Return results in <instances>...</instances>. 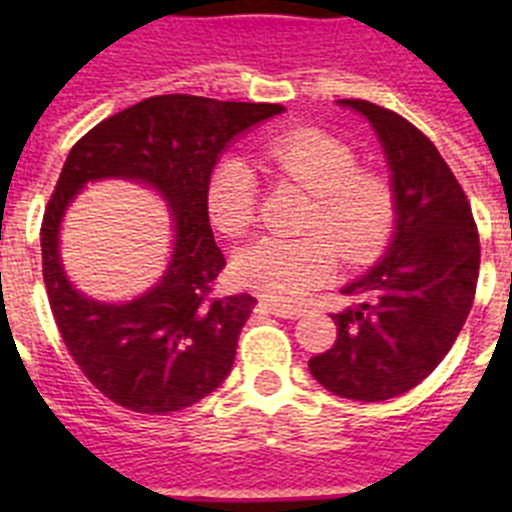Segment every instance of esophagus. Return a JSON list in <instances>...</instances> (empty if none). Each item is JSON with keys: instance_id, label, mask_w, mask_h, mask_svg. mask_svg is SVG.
Returning a JSON list of instances; mask_svg holds the SVG:
<instances>
[{"instance_id": "esophagus-1", "label": "esophagus", "mask_w": 512, "mask_h": 512, "mask_svg": "<svg viewBox=\"0 0 512 512\" xmlns=\"http://www.w3.org/2000/svg\"><path fill=\"white\" fill-rule=\"evenodd\" d=\"M266 310L271 312V315H277V318H300L302 312V305H284V302H264Z\"/></svg>"}]
</instances>
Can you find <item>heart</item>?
I'll return each mask as SVG.
<instances>
[{
    "label": "heart",
    "instance_id": "b5f03b06",
    "mask_svg": "<svg viewBox=\"0 0 512 512\" xmlns=\"http://www.w3.org/2000/svg\"><path fill=\"white\" fill-rule=\"evenodd\" d=\"M259 161L271 176L315 194L305 238H259L238 251L233 277L241 287L277 302L302 300L323 287L338 259L372 264L397 225V197L384 176L361 171L354 148L315 128H292L259 143ZM212 225L223 235H243L256 220L259 182L241 158L212 169L205 189Z\"/></svg>",
    "mask_w": 512,
    "mask_h": 512
}]
</instances>
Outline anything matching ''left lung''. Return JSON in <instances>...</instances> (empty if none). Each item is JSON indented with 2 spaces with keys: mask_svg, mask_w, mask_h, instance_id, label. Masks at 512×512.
I'll return each instance as SVG.
<instances>
[{
  "mask_svg": "<svg viewBox=\"0 0 512 512\" xmlns=\"http://www.w3.org/2000/svg\"><path fill=\"white\" fill-rule=\"evenodd\" d=\"M341 104L382 140L397 228L387 256L343 287L356 302L333 315L336 343L307 366L333 395L382 402L413 390L454 346L477 292L479 233L454 171L413 122L366 99Z\"/></svg>",
  "mask_w": 512,
  "mask_h": 512,
  "instance_id": "8db88e82",
  "label": "left lung"
}]
</instances>
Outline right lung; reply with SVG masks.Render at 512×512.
<instances>
[{"label":"right lung","mask_w":512,"mask_h":512,"mask_svg":"<svg viewBox=\"0 0 512 512\" xmlns=\"http://www.w3.org/2000/svg\"><path fill=\"white\" fill-rule=\"evenodd\" d=\"M282 110L161 94L107 117L71 148L40 225L43 282L71 359L120 408L146 415L192 408L233 369L256 297L212 295L225 256L212 235L205 189L230 140ZM107 175L158 188L175 217L170 269L151 293L125 306L79 296L57 259L62 212L84 183Z\"/></svg>","instance_id":"add662e5"}]
</instances>
